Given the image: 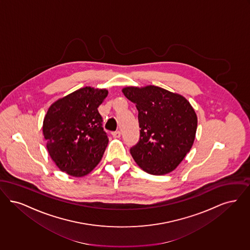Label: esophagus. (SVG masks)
I'll use <instances>...</instances> for the list:
<instances>
[{"label":"esophagus","instance_id":"esophagus-1","mask_svg":"<svg viewBox=\"0 0 250 250\" xmlns=\"http://www.w3.org/2000/svg\"><path fill=\"white\" fill-rule=\"evenodd\" d=\"M112 135H113V137H115V138H120L121 133H120V130H117V131L112 132Z\"/></svg>","mask_w":250,"mask_h":250}]
</instances>
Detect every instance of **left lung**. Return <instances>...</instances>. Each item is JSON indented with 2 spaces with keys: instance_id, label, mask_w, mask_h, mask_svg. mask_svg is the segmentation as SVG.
Instances as JSON below:
<instances>
[{
  "instance_id": "obj_1",
  "label": "left lung",
  "mask_w": 250,
  "mask_h": 250,
  "mask_svg": "<svg viewBox=\"0 0 250 250\" xmlns=\"http://www.w3.org/2000/svg\"><path fill=\"white\" fill-rule=\"evenodd\" d=\"M122 92L138 110L141 130L139 141L130 147L133 160L148 174L174 171L195 139L194 109L183 96L156 86L125 87Z\"/></svg>"
}]
</instances>
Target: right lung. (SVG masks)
Masks as SVG:
<instances>
[{"label": "right lung", "mask_w": 250, "mask_h": 250, "mask_svg": "<svg viewBox=\"0 0 250 250\" xmlns=\"http://www.w3.org/2000/svg\"><path fill=\"white\" fill-rule=\"evenodd\" d=\"M106 89L86 87L55 102L43 123L46 149L57 166L73 176H84L100 163L108 144L98 107Z\"/></svg>", "instance_id": "1"}]
</instances>
